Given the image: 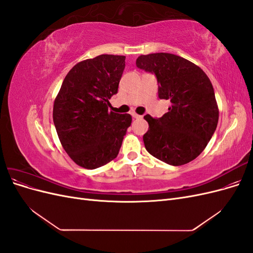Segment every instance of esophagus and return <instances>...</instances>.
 I'll use <instances>...</instances> for the list:
<instances>
[{
	"label": "esophagus",
	"instance_id": "esophagus-1",
	"mask_svg": "<svg viewBox=\"0 0 253 253\" xmlns=\"http://www.w3.org/2000/svg\"><path fill=\"white\" fill-rule=\"evenodd\" d=\"M131 115H132V117H133V118H136V119H140V118H142V116H140V115L136 114V113H134V112H133Z\"/></svg>",
	"mask_w": 253,
	"mask_h": 253
}]
</instances>
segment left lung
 Returning <instances> with one entry per match:
<instances>
[{"label": "left lung", "instance_id": "1", "mask_svg": "<svg viewBox=\"0 0 253 253\" xmlns=\"http://www.w3.org/2000/svg\"><path fill=\"white\" fill-rule=\"evenodd\" d=\"M136 65L156 76L158 97L171 102L163 117L144 116L149 124L143 135L145 149L171 166L192 162L207 147L218 122L208 76L189 60L168 52L139 56Z\"/></svg>", "mask_w": 253, "mask_h": 253}]
</instances>
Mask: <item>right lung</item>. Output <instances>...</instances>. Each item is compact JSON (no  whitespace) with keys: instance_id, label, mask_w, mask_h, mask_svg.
Masks as SVG:
<instances>
[{"instance_id":"add662e5","label":"right lung","mask_w":253,"mask_h":253,"mask_svg":"<svg viewBox=\"0 0 253 253\" xmlns=\"http://www.w3.org/2000/svg\"><path fill=\"white\" fill-rule=\"evenodd\" d=\"M125 67V56L100 55L81 61L68 72L55 99L52 118L61 144L85 169H97L116 158L132 124L129 114L108 108Z\"/></svg>"}]
</instances>
